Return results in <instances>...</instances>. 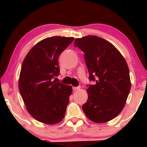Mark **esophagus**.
I'll return each mask as SVG.
<instances>
[{
  "mask_svg": "<svg viewBox=\"0 0 147 147\" xmlns=\"http://www.w3.org/2000/svg\"><path fill=\"white\" fill-rule=\"evenodd\" d=\"M80 86H78V87H73V90H80Z\"/></svg>",
  "mask_w": 147,
  "mask_h": 147,
  "instance_id": "34e87169",
  "label": "esophagus"
}]
</instances>
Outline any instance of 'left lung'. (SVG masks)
<instances>
[{"label":"left lung","mask_w":147,"mask_h":147,"mask_svg":"<svg viewBox=\"0 0 147 147\" xmlns=\"http://www.w3.org/2000/svg\"><path fill=\"white\" fill-rule=\"evenodd\" d=\"M74 46L84 53L89 80L96 82L88 85L84 112L96 123L114 119L123 109L131 87L125 59L112 43L95 35L76 39Z\"/></svg>","instance_id":"left-lung-1"}]
</instances>
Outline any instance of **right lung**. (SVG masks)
Returning <instances> with one entry per match:
<instances>
[{
	"label": "right lung",
	"mask_w": 147,
	"mask_h": 147,
	"mask_svg": "<svg viewBox=\"0 0 147 147\" xmlns=\"http://www.w3.org/2000/svg\"><path fill=\"white\" fill-rule=\"evenodd\" d=\"M74 40L55 36L37 43L21 66L19 88L27 111L38 121L59 123L64 118L71 86L53 81L59 74L58 57Z\"/></svg>",
	"instance_id": "obj_1"
}]
</instances>
